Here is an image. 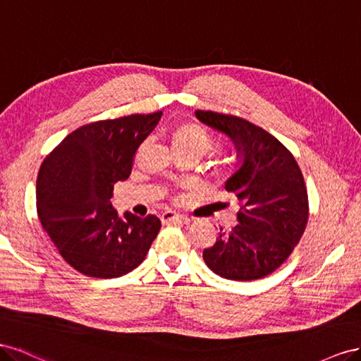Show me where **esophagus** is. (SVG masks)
<instances>
[{
  "label": "esophagus",
  "instance_id": "34e87169",
  "mask_svg": "<svg viewBox=\"0 0 361 361\" xmlns=\"http://www.w3.org/2000/svg\"><path fill=\"white\" fill-rule=\"evenodd\" d=\"M160 219L163 224H188L189 222V218L175 213V212H164Z\"/></svg>",
  "mask_w": 361,
  "mask_h": 361
}]
</instances>
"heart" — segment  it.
Returning a JSON list of instances; mask_svg holds the SVG:
<instances>
[{
	"label": "heart",
	"instance_id": "b5f03b06",
	"mask_svg": "<svg viewBox=\"0 0 361 361\" xmlns=\"http://www.w3.org/2000/svg\"><path fill=\"white\" fill-rule=\"evenodd\" d=\"M168 139L172 151H193L198 156L213 149L214 142L210 133L197 122H178L169 130Z\"/></svg>",
	"mask_w": 361,
	"mask_h": 361
}]
</instances>
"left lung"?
Masks as SVG:
<instances>
[{"label": "left lung", "instance_id": "1", "mask_svg": "<svg viewBox=\"0 0 361 361\" xmlns=\"http://www.w3.org/2000/svg\"><path fill=\"white\" fill-rule=\"evenodd\" d=\"M197 118L228 136L240 168L226 180L235 195L239 224L202 252L210 269L226 280L252 281L280 267L302 238L308 197L302 172L283 143L252 122L197 110Z\"/></svg>", "mask_w": 361, "mask_h": 361}]
</instances>
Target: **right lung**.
I'll use <instances>...</instances> for the list:
<instances>
[{
  "instance_id": "obj_1",
  "label": "right lung",
  "mask_w": 361,
  "mask_h": 361,
  "mask_svg": "<svg viewBox=\"0 0 361 361\" xmlns=\"http://www.w3.org/2000/svg\"><path fill=\"white\" fill-rule=\"evenodd\" d=\"M161 111L87 123L45 157L36 184L37 216L65 262L92 278L122 276L145 260L161 222L113 209V184L130 177L140 143Z\"/></svg>"
}]
</instances>
